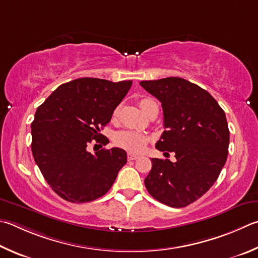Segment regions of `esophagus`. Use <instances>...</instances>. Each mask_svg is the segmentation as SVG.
<instances>
[{
	"label": "esophagus",
	"instance_id": "1",
	"mask_svg": "<svg viewBox=\"0 0 258 258\" xmlns=\"http://www.w3.org/2000/svg\"><path fill=\"white\" fill-rule=\"evenodd\" d=\"M138 158H139V156H137V154H133V153H128L127 154L128 160H137Z\"/></svg>",
	"mask_w": 258,
	"mask_h": 258
}]
</instances>
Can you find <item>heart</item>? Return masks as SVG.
Here are the masks:
<instances>
[{"label": "heart", "instance_id": "obj_1", "mask_svg": "<svg viewBox=\"0 0 258 258\" xmlns=\"http://www.w3.org/2000/svg\"><path fill=\"white\" fill-rule=\"evenodd\" d=\"M139 104L141 109L145 113L150 106L156 104V101L150 99V98H143V99L140 100ZM117 114H118V108H116L114 111L115 116ZM114 142L117 147L124 149L126 151L141 152L149 142V138L143 133L137 132V131H120L115 135Z\"/></svg>", "mask_w": 258, "mask_h": 258}]
</instances>
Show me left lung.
I'll list each match as a JSON object with an SVG mask.
<instances>
[{
  "instance_id": "8db88e82",
  "label": "left lung",
  "mask_w": 258,
  "mask_h": 258,
  "mask_svg": "<svg viewBox=\"0 0 258 258\" xmlns=\"http://www.w3.org/2000/svg\"><path fill=\"white\" fill-rule=\"evenodd\" d=\"M140 84L162 106L166 130L156 148L174 152L177 160L152 158L145 187L168 207H187L212 187L227 161L226 114L207 90L185 79L170 77Z\"/></svg>"
}]
</instances>
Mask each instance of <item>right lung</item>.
Returning a JSON list of instances; mask_svg holds the SVG:
<instances>
[{"mask_svg":"<svg viewBox=\"0 0 258 258\" xmlns=\"http://www.w3.org/2000/svg\"><path fill=\"white\" fill-rule=\"evenodd\" d=\"M132 81L81 78L60 84L36 110L31 151L50 188L72 203L91 202L113 186L127 156L123 149L87 150L128 92Z\"/></svg>","mask_w":258,"mask_h":258,"instance_id":"add662e5","label":"right lung"}]
</instances>
